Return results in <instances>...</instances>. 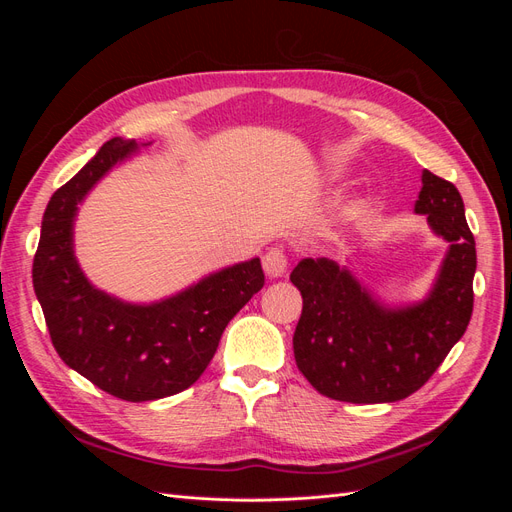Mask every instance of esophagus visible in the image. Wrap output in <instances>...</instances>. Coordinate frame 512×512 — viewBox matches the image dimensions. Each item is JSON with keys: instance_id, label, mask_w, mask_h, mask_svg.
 I'll return each mask as SVG.
<instances>
[{"instance_id": "esophagus-1", "label": "esophagus", "mask_w": 512, "mask_h": 512, "mask_svg": "<svg viewBox=\"0 0 512 512\" xmlns=\"http://www.w3.org/2000/svg\"><path fill=\"white\" fill-rule=\"evenodd\" d=\"M262 269L269 277H282L288 269V258L280 247H271V250L262 256Z\"/></svg>"}]
</instances>
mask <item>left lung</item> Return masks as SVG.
<instances>
[{
  "mask_svg": "<svg viewBox=\"0 0 512 512\" xmlns=\"http://www.w3.org/2000/svg\"><path fill=\"white\" fill-rule=\"evenodd\" d=\"M414 213L448 243L427 297L386 305L329 258H303L290 273L303 312L292 348L301 374L320 395L350 404L399 401L431 378L466 333L472 316L476 243L451 181L423 170Z\"/></svg>",
  "mask_w": 512,
  "mask_h": 512,
  "instance_id": "8db88e82",
  "label": "left lung"
}]
</instances>
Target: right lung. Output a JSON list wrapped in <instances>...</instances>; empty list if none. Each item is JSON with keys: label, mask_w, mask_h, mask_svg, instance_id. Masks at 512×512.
Here are the masks:
<instances>
[{"label": "right lung", "mask_w": 512, "mask_h": 512, "mask_svg": "<svg viewBox=\"0 0 512 512\" xmlns=\"http://www.w3.org/2000/svg\"><path fill=\"white\" fill-rule=\"evenodd\" d=\"M138 149L130 138H111L51 196L34 256V290L61 361L119 399L151 401L200 378L226 324L262 288L265 273L260 258L237 262L153 303L121 301L91 284L74 254L79 205Z\"/></svg>", "instance_id": "obj_1"}]
</instances>
